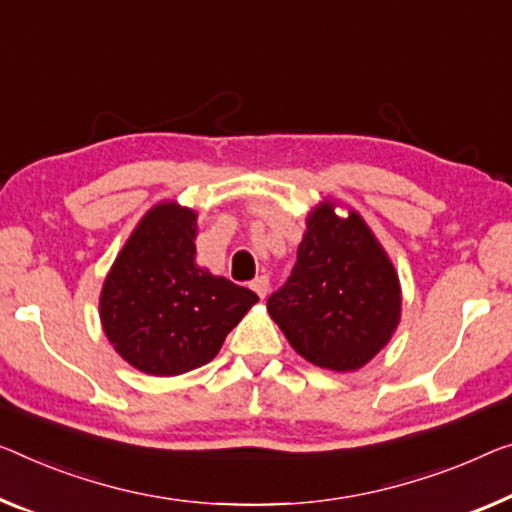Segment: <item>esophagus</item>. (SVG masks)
<instances>
[{"mask_svg": "<svg viewBox=\"0 0 512 512\" xmlns=\"http://www.w3.org/2000/svg\"><path fill=\"white\" fill-rule=\"evenodd\" d=\"M250 287H253V292L259 296V299H264V296L269 294V278L259 276L253 282H250Z\"/></svg>", "mask_w": 512, "mask_h": 512, "instance_id": "1", "label": "esophagus"}]
</instances>
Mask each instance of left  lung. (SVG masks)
<instances>
[{"label":"left lung","instance_id":"1","mask_svg":"<svg viewBox=\"0 0 512 512\" xmlns=\"http://www.w3.org/2000/svg\"><path fill=\"white\" fill-rule=\"evenodd\" d=\"M292 276L266 301L305 361L354 372L386 347L400 324V280L356 211L322 202L308 216Z\"/></svg>","mask_w":512,"mask_h":512}]
</instances>
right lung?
<instances>
[{"instance_id": "1", "label": "right lung", "mask_w": 512, "mask_h": 512, "mask_svg": "<svg viewBox=\"0 0 512 512\" xmlns=\"http://www.w3.org/2000/svg\"><path fill=\"white\" fill-rule=\"evenodd\" d=\"M197 213L160 202L137 223L101 292V324L140 372L174 377L220 352L259 301L248 287L195 264Z\"/></svg>"}]
</instances>
